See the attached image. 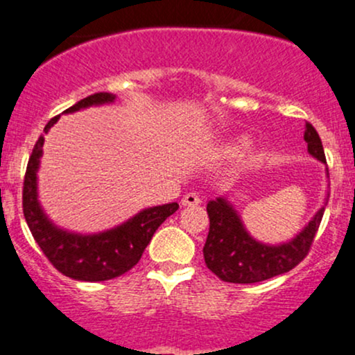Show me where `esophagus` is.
Returning a JSON list of instances; mask_svg holds the SVG:
<instances>
[{
	"label": "esophagus",
	"instance_id": "34e87169",
	"mask_svg": "<svg viewBox=\"0 0 355 355\" xmlns=\"http://www.w3.org/2000/svg\"><path fill=\"white\" fill-rule=\"evenodd\" d=\"M181 205L182 206H198V205H201V198H199L196 193H188L182 196Z\"/></svg>",
	"mask_w": 355,
	"mask_h": 355
}]
</instances>
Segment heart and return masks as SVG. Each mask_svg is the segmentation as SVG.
<instances>
[{
	"instance_id": "b5f03b06",
	"label": "heart",
	"mask_w": 355,
	"mask_h": 355,
	"mask_svg": "<svg viewBox=\"0 0 355 355\" xmlns=\"http://www.w3.org/2000/svg\"><path fill=\"white\" fill-rule=\"evenodd\" d=\"M250 147H252V139L246 137V135H240L238 139H234V141L223 146L221 154L225 157H240L250 149Z\"/></svg>"
}]
</instances>
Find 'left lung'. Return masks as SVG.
<instances>
[{
  "mask_svg": "<svg viewBox=\"0 0 355 355\" xmlns=\"http://www.w3.org/2000/svg\"><path fill=\"white\" fill-rule=\"evenodd\" d=\"M304 139L310 156L325 164L322 141L309 122L305 124ZM325 171L329 178V169ZM327 201L329 196H325L324 205L295 236L282 243H265L250 234L240 213L228 198L209 199L206 206L209 233L202 248L206 266L223 282L230 284H257L290 272L309 253Z\"/></svg>",
  "mask_w": 355,
  "mask_h": 355,
  "instance_id": "left-lung-1",
  "label": "left lung"
}]
</instances>
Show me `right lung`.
I'll list each match as a JSON object with an SVG mask.
<instances>
[{
    "label": "right lung",
    "mask_w": 355,
    "mask_h": 355,
    "mask_svg": "<svg viewBox=\"0 0 355 355\" xmlns=\"http://www.w3.org/2000/svg\"><path fill=\"white\" fill-rule=\"evenodd\" d=\"M115 98L117 97L109 92L94 94L71 105L65 114L114 103ZM58 119L60 115L51 119L43 132L49 134ZM43 142L45 137L42 135L28 161L23 184V214L35 241L50 263L60 273L73 280L105 282L129 272L141 260L156 230L166 221V218L176 213L179 205L169 202L144 208L121 225L98 233H77L62 228L50 220L38 199V169L40 159L43 156Z\"/></svg>",
    "instance_id": "obj_1"
}]
</instances>
